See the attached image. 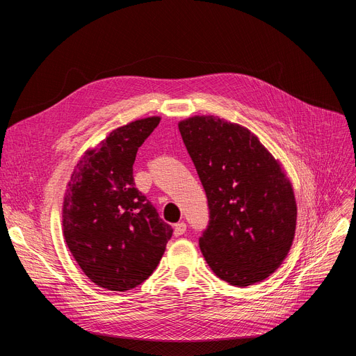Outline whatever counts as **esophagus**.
Segmentation results:
<instances>
[{
  "mask_svg": "<svg viewBox=\"0 0 356 356\" xmlns=\"http://www.w3.org/2000/svg\"><path fill=\"white\" fill-rule=\"evenodd\" d=\"M186 228H188V227H186V223L184 222H179V223H176V225H175V236H180V235H183L184 232H186Z\"/></svg>",
  "mask_w": 356,
  "mask_h": 356,
  "instance_id": "1",
  "label": "esophagus"
}]
</instances>
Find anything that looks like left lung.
Masks as SVG:
<instances>
[{"label": "left lung", "mask_w": 356, "mask_h": 356, "mask_svg": "<svg viewBox=\"0 0 356 356\" xmlns=\"http://www.w3.org/2000/svg\"><path fill=\"white\" fill-rule=\"evenodd\" d=\"M208 197L209 223L200 251L223 282L247 287L287 257L297 207L280 163L250 129L213 115L179 122Z\"/></svg>", "instance_id": "left-lung-1"}]
</instances>
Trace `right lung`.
Masks as SVG:
<instances>
[{"instance_id":"right-lung-1","label":"right lung","mask_w":356,"mask_h":356,"mask_svg":"<svg viewBox=\"0 0 356 356\" xmlns=\"http://www.w3.org/2000/svg\"><path fill=\"white\" fill-rule=\"evenodd\" d=\"M160 117L120 127L88 149L63 200V235L90 282L111 291L140 286L153 274L173 229L136 188L138 147Z\"/></svg>"}]
</instances>
